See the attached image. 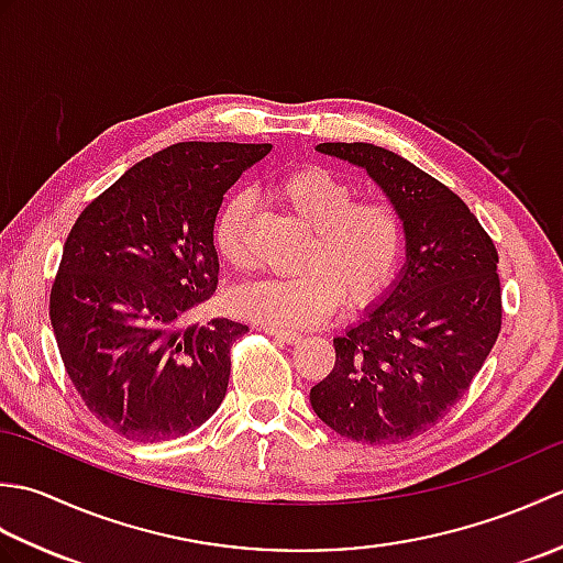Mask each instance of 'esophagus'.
<instances>
[{"mask_svg":"<svg viewBox=\"0 0 563 563\" xmlns=\"http://www.w3.org/2000/svg\"><path fill=\"white\" fill-rule=\"evenodd\" d=\"M263 331L283 343H300L302 341V333H297V331H285V329H275V327H263Z\"/></svg>","mask_w":563,"mask_h":563,"instance_id":"34e87169","label":"esophagus"}]
</instances>
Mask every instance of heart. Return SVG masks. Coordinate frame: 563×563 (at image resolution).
Returning <instances> with one entry per match:
<instances>
[{"label": "heart", "mask_w": 563, "mask_h": 563, "mask_svg": "<svg viewBox=\"0 0 563 563\" xmlns=\"http://www.w3.org/2000/svg\"><path fill=\"white\" fill-rule=\"evenodd\" d=\"M273 190L312 234L300 273L239 285L230 297L239 317L309 327L327 319L343 295L351 307H365L389 288L406 249L404 214L391 200L357 198L353 181L317 164L283 174ZM249 214L246 194L227 196L214 214L212 246L232 268L249 266Z\"/></svg>", "instance_id": "heart-1"}]
</instances>
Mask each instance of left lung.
I'll use <instances>...</instances> for the list:
<instances>
[{
	"mask_svg": "<svg viewBox=\"0 0 563 563\" xmlns=\"http://www.w3.org/2000/svg\"><path fill=\"white\" fill-rule=\"evenodd\" d=\"M317 150L361 166L401 210L406 263L379 305L333 339L336 365L309 401L349 440H411L464 397L494 349L498 251L457 194L399 154L367 142Z\"/></svg>",
	"mask_w": 563,
	"mask_h": 563,
	"instance_id": "obj_1",
	"label": "left lung"
}]
</instances>
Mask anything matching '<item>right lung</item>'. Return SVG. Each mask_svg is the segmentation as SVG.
<instances>
[{"label": "right lung", "instance_id": "right-lung-1", "mask_svg": "<svg viewBox=\"0 0 563 563\" xmlns=\"http://www.w3.org/2000/svg\"><path fill=\"white\" fill-rule=\"evenodd\" d=\"M271 145L178 142L81 210L51 290V321L71 385L113 433L181 438L218 411L232 319L188 324L218 288L212 222L230 186Z\"/></svg>", "mask_w": 563, "mask_h": 563}]
</instances>
